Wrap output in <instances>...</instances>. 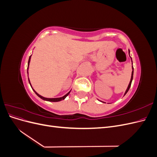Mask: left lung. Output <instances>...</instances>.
<instances>
[{
    "label": "left lung",
    "instance_id": "obj_1",
    "mask_svg": "<svg viewBox=\"0 0 157 157\" xmlns=\"http://www.w3.org/2000/svg\"><path fill=\"white\" fill-rule=\"evenodd\" d=\"M128 53H129V55H130V50H128ZM131 58V57H130ZM131 59H132V58H131ZM133 75H134V67H133V65H132V76H131V79H130V83H129V84H128V88H127V89H126V92H125V93H124V96H125V95L126 94V93L128 92V90H129V89H130V86H131V84H132V80H133ZM102 103H104L103 101H101Z\"/></svg>",
    "mask_w": 157,
    "mask_h": 157
}]
</instances>
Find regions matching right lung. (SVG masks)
Wrapping results in <instances>:
<instances>
[{
	"instance_id": "1",
	"label": "right lung",
	"mask_w": 157,
	"mask_h": 157,
	"mask_svg": "<svg viewBox=\"0 0 157 157\" xmlns=\"http://www.w3.org/2000/svg\"><path fill=\"white\" fill-rule=\"evenodd\" d=\"M31 56H30V57H29V61H28V66H27V74H28V69H29V63H30V60H31ZM29 79V84H30V85H31V88H32V86H31V82H30V80H29V78H28ZM33 91H34L35 92V94L37 95L38 96H39V98H40L41 99H43V100H45V101H53V102H57V101H61V100H63V99L67 97L68 95L69 94V93H70V92H71V90L70 91L67 93V94H66L65 96H63V97H61V98H44V97H43V96H40V95H39V94H38L35 90L33 88Z\"/></svg>"
}]
</instances>
